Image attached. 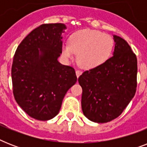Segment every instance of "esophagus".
Wrapping results in <instances>:
<instances>
[{
  "instance_id": "34e87169",
  "label": "esophagus",
  "mask_w": 147,
  "mask_h": 147,
  "mask_svg": "<svg viewBox=\"0 0 147 147\" xmlns=\"http://www.w3.org/2000/svg\"><path fill=\"white\" fill-rule=\"evenodd\" d=\"M76 76H77V78H78V77H79V76L82 75V71H81L80 70H76Z\"/></svg>"
}]
</instances>
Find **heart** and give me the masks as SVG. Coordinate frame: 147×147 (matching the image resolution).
<instances>
[{"label": "heart", "mask_w": 147, "mask_h": 147, "mask_svg": "<svg viewBox=\"0 0 147 147\" xmlns=\"http://www.w3.org/2000/svg\"><path fill=\"white\" fill-rule=\"evenodd\" d=\"M114 40L108 34L91 29H82L72 33L69 43L62 46V54L69 59L77 53V62L83 69L100 65L111 55Z\"/></svg>", "instance_id": "heart-1"}]
</instances>
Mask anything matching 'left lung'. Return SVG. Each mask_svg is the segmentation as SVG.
<instances>
[{
  "label": "left lung",
  "instance_id": "8db88e82",
  "mask_svg": "<svg viewBox=\"0 0 147 147\" xmlns=\"http://www.w3.org/2000/svg\"><path fill=\"white\" fill-rule=\"evenodd\" d=\"M114 40L111 57L78 78L83 114L95 123H107L120 116L137 90V56L123 39L114 35Z\"/></svg>",
  "mask_w": 147,
  "mask_h": 147
}]
</instances>
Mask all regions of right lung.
Here are the masks:
<instances>
[{
  "label": "right lung",
  "mask_w": 147,
  "mask_h": 147,
  "mask_svg": "<svg viewBox=\"0 0 147 147\" xmlns=\"http://www.w3.org/2000/svg\"><path fill=\"white\" fill-rule=\"evenodd\" d=\"M63 24H42L18 46L11 77L17 103L29 116L48 121L59 114L64 96L77 82L75 69L58 61Z\"/></svg>",
  "instance_id": "add662e5"
}]
</instances>
